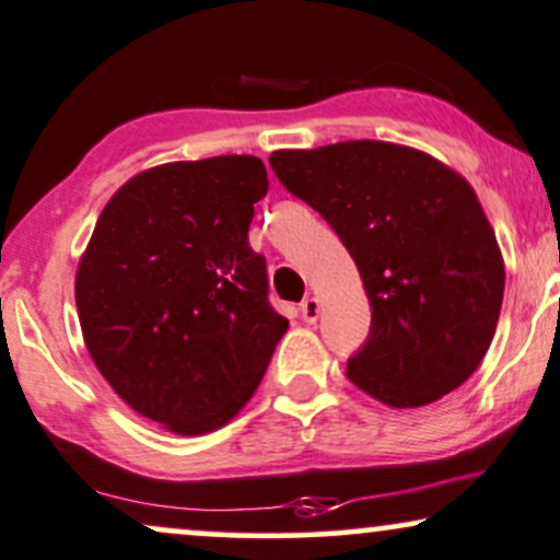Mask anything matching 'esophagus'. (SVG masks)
I'll return each instance as SVG.
<instances>
[{
	"instance_id": "obj_1",
	"label": "esophagus",
	"mask_w": 560,
	"mask_h": 560,
	"mask_svg": "<svg viewBox=\"0 0 560 560\" xmlns=\"http://www.w3.org/2000/svg\"><path fill=\"white\" fill-rule=\"evenodd\" d=\"M300 313H302V318H305V323H315V320H318V315H320V302L315 298L302 300Z\"/></svg>"
}]
</instances>
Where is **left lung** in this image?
Segmentation results:
<instances>
[{"instance_id": "1", "label": "left lung", "mask_w": 560, "mask_h": 560, "mask_svg": "<svg viewBox=\"0 0 560 560\" xmlns=\"http://www.w3.org/2000/svg\"><path fill=\"white\" fill-rule=\"evenodd\" d=\"M268 161L331 224L365 284L373 323L347 378L396 409L459 388L493 341L506 284L469 182L383 140L276 151Z\"/></svg>"}]
</instances>
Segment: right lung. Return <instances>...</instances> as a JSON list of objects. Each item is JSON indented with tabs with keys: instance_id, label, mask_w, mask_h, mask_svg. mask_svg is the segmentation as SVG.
I'll use <instances>...</instances> for the list:
<instances>
[{
	"instance_id": "add662e5",
	"label": "right lung",
	"mask_w": 560,
	"mask_h": 560,
	"mask_svg": "<svg viewBox=\"0 0 560 560\" xmlns=\"http://www.w3.org/2000/svg\"><path fill=\"white\" fill-rule=\"evenodd\" d=\"M266 192L255 156L153 166L112 195L80 258L88 352L119 399L172 433L226 425L289 328L247 242Z\"/></svg>"
}]
</instances>
